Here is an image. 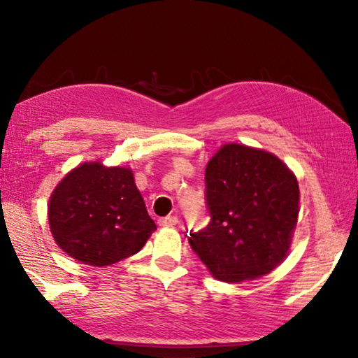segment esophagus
I'll use <instances>...</instances> for the list:
<instances>
[{"label": "esophagus", "instance_id": "1", "mask_svg": "<svg viewBox=\"0 0 358 358\" xmlns=\"http://www.w3.org/2000/svg\"><path fill=\"white\" fill-rule=\"evenodd\" d=\"M177 224H178L177 216H166L159 220V226H162V227H173V226H177Z\"/></svg>", "mask_w": 358, "mask_h": 358}]
</instances>
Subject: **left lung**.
Returning <instances> with one entry per match:
<instances>
[{
  "label": "left lung",
  "mask_w": 358,
  "mask_h": 358,
  "mask_svg": "<svg viewBox=\"0 0 358 358\" xmlns=\"http://www.w3.org/2000/svg\"><path fill=\"white\" fill-rule=\"evenodd\" d=\"M208 226L189 245L216 280L270 273L287 256L300 211L292 171L268 151L226 143L205 169Z\"/></svg>",
  "instance_id": "left-lung-1"
}]
</instances>
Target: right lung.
I'll return each instance as SVG.
<instances>
[{
  "label": "right lung",
  "mask_w": 358,
  "mask_h": 358,
  "mask_svg": "<svg viewBox=\"0 0 358 358\" xmlns=\"http://www.w3.org/2000/svg\"><path fill=\"white\" fill-rule=\"evenodd\" d=\"M57 245L78 262L117 264L138 252L156 230L129 167L83 162L57 185L48 201Z\"/></svg>",
  "instance_id": "obj_1"
}]
</instances>
